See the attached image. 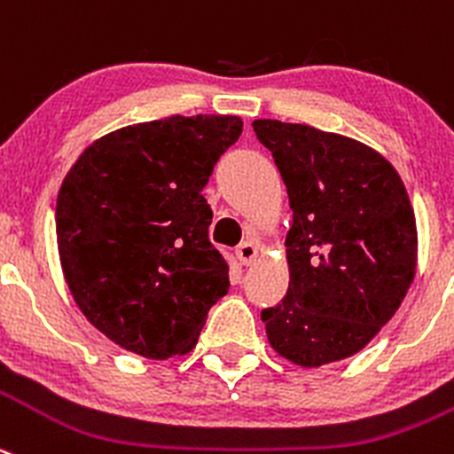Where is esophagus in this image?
Wrapping results in <instances>:
<instances>
[{"instance_id":"esophagus-1","label":"esophagus","mask_w":454,"mask_h":454,"mask_svg":"<svg viewBox=\"0 0 454 454\" xmlns=\"http://www.w3.org/2000/svg\"><path fill=\"white\" fill-rule=\"evenodd\" d=\"M255 257H257V247L255 244H251V241H244V244L237 248V260H239L244 266L253 264Z\"/></svg>"}]
</instances>
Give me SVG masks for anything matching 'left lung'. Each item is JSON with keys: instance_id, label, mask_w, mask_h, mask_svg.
I'll return each mask as SVG.
<instances>
[{"instance_id": "8db88e82", "label": "left lung", "mask_w": 454, "mask_h": 454, "mask_svg": "<svg viewBox=\"0 0 454 454\" xmlns=\"http://www.w3.org/2000/svg\"><path fill=\"white\" fill-rule=\"evenodd\" d=\"M289 192V291L262 311L270 347L300 367L361 351L403 302L417 222L399 172L354 138L253 121Z\"/></svg>"}]
</instances>
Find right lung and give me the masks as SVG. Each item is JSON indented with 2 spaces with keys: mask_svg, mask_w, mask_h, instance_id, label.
I'll list each match as a JSON object with an SVG mask.
<instances>
[{
  "mask_svg": "<svg viewBox=\"0 0 454 454\" xmlns=\"http://www.w3.org/2000/svg\"><path fill=\"white\" fill-rule=\"evenodd\" d=\"M237 116H169L93 141L62 181L55 232L65 279L93 327L165 361L197 345L228 294L201 190L239 138Z\"/></svg>",
  "mask_w": 454,
  "mask_h": 454,
  "instance_id": "right-lung-1",
  "label": "right lung"
}]
</instances>
